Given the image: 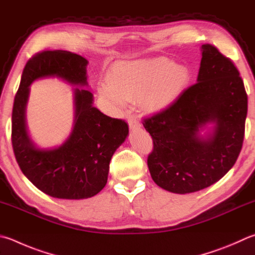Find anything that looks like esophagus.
Returning a JSON list of instances; mask_svg holds the SVG:
<instances>
[{"label":"esophagus","instance_id":"1","mask_svg":"<svg viewBox=\"0 0 255 255\" xmlns=\"http://www.w3.org/2000/svg\"><path fill=\"white\" fill-rule=\"evenodd\" d=\"M128 125H129V128H130L131 130H136V129H139L141 127L140 123L138 122V119L136 117H133V116H129Z\"/></svg>","mask_w":255,"mask_h":255}]
</instances>
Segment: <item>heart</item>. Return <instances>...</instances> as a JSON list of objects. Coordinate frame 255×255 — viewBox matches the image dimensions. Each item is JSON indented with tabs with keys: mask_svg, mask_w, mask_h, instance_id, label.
Masks as SVG:
<instances>
[{
	"mask_svg": "<svg viewBox=\"0 0 255 255\" xmlns=\"http://www.w3.org/2000/svg\"><path fill=\"white\" fill-rule=\"evenodd\" d=\"M188 81L187 68L167 58L135 60L113 67L99 90L117 107L139 99L143 109L157 113L172 105Z\"/></svg>",
	"mask_w": 255,
	"mask_h": 255,
	"instance_id": "heart-1",
	"label": "heart"
}]
</instances>
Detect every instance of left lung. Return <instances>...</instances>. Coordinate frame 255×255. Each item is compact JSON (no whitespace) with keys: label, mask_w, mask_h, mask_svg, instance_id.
Masks as SVG:
<instances>
[{"label":"left lung","mask_w":255,"mask_h":255,"mask_svg":"<svg viewBox=\"0 0 255 255\" xmlns=\"http://www.w3.org/2000/svg\"><path fill=\"white\" fill-rule=\"evenodd\" d=\"M248 95L232 60L202 45L197 82L163 112L143 119L154 149L147 165L159 187L176 194L211 186L233 167L242 149ZM215 125L205 135L206 125Z\"/></svg>","instance_id":"8db88e82"}]
</instances>
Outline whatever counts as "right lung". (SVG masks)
Masks as SVG:
<instances>
[{
    "mask_svg": "<svg viewBox=\"0 0 255 255\" xmlns=\"http://www.w3.org/2000/svg\"><path fill=\"white\" fill-rule=\"evenodd\" d=\"M87 60L63 50L42 51L23 69L12 112V146L22 173L36 188L62 200H83L98 194L108 179L109 163L128 136L123 119L94 107V95L77 87L75 122L71 136L59 147H36L27 133L25 113L30 83L57 76L71 84L88 87Z\"/></svg>",
    "mask_w": 255,
    "mask_h": 255,
    "instance_id": "right-lung-1",
    "label": "right lung"
}]
</instances>
